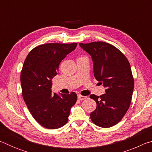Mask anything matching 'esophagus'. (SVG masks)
I'll return each mask as SVG.
<instances>
[{
	"instance_id": "esophagus-1",
	"label": "esophagus",
	"mask_w": 152,
	"mask_h": 152,
	"mask_svg": "<svg viewBox=\"0 0 152 152\" xmlns=\"http://www.w3.org/2000/svg\"><path fill=\"white\" fill-rule=\"evenodd\" d=\"M86 96H82V95H78V99H79V100H80V101H82V100H84V99H86Z\"/></svg>"
}]
</instances>
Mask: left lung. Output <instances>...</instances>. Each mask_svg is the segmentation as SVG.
Instances as JSON below:
<instances>
[{
    "mask_svg": "<svg viewBox=\"0 0 152 152\" xmlns=\"http://www.w3.org/2000/svg\"><path fill=\"white\" fill-rule=\"evenodd\" d=\"M91 56L96 80L105 88V94L90 96L96 102L91 119L99 127L108 128L117 124L127 113L134 88L130 64L115 46L103 42L79 43Z\"/></svg>",
    "mask_w": 152,
    "mask_h": 152,
    "instance_id": "1",
    "label": "left lung"
}]
</instances>
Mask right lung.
<instances>
[{"label": "right lung", "mask_w": 152, "mask_h": 152, "mask_svg": "<svg viewBox=\"0 0 152 152\" xmlns=\"http://www.w3.org/2000/svg\"><path fill=\"white\" fill-rule=\"evenodd\" d=\"M76 43H45L30 51L24 61L20 84L22 94L33 118L47 129L61 127L68 121L77 94L52 93V78L58 73L59 65L75 50Z\"/></svg>", "instance_id": "1"}]
</instances>
